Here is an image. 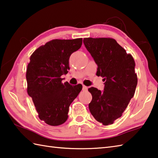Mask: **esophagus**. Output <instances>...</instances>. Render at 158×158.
Segmentation results:
<instances>
[{
    "instance_id": "34e87169",
    "label": "esophagus",
    "mask_w": 158,
    "mask_h": 158,
    "mask_svg": "<svg viewBox=\"0 0 158 158\" xmlns=\"http://www.w3.org/2000/svg\"><path fill=\"white\" fill-rule=\"evenodd\" d=\"M88 87L87 86H85V85H83V91H86V90H88Z\"/></svg>"
}]
</instances>
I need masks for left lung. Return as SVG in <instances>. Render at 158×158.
Listing matches in <instances>:
<instances>
[{"mask_svg":"<svg viewBox=\"0 0 158 158\" xmlns=\"http://www.w3.org/2000/svg\"><path fill=\"white\" fill-rule=\"evenodd\" d=\"M83 43L97 64V75L105 81L103 91L94 87L88 89L92 96L89 110L103 125L113 124L135 93L138 78L134 60L112 38H88Z\"/></svg>","mask_w":158,"mask_h":158,"instance_id":"8db88e82","label":"left lung"}]
</instances>
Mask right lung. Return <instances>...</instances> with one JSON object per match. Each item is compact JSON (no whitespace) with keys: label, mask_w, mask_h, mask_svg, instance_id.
Masks as SVG:
<instances>
[{"label":"right lung","mask_w":158,"mask_h":158,"mask_svg":"<svg viewBox=\"0 0 158 158\" xmlns=\"http://www.w3.org/2000/svg\"><path fill=\"white\" fill-rule=\"evenodd\" d=\"M81 45L82 38L52 40L31 55L26 73L27 93L40 119L49 125H60L66 121L69 106L82 89L81 84L63 83L61 77L70 70L71 54Z\"/></svg>","instance_id":"1"}]
</instances>
